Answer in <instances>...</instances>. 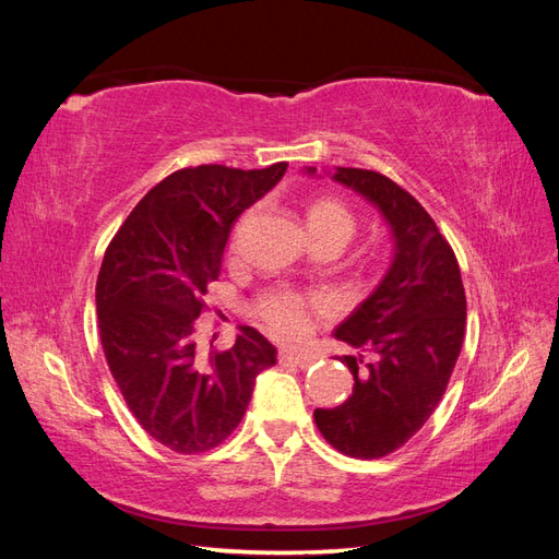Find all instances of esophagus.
Here are the masks:
<instances>
[{"label":"esophagus","instance_id":"34e87169","mask_svg":"<svg viewBox=\"0 0 559 559\" xmlns=\"http://www.w3.org/2000/svg\"><path fill=\"white\" fill-rule=\"evenodd\" d=\"M277 359H280V364H292V366H298V368L312 366V357H308V354H300L296 349H286V347H282L277 352Z\"/></svg>","mask_w":559,"mask_h":559}]
</instances>
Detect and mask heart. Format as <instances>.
Instances as JSON below:
<instances>
[{"label": "heart", "mask_w": 559, "mask_h": 559, "mask_svg": "<svg viewBox=\"0 0 559 559\" xmlns=\"http://www.w3.org/2000/svg\"><path fill=\"white\" fill-rule=\"evenodd\" d=\"M306 224L312 245H329L341 251L357 233V214L341 198L317 195L306 207ZM314 308H319L317 298L277 292L253 306V317L282 341H298L308 333Z\"/></svg>", "instance_id": "b5f03b06"}]
</instances>
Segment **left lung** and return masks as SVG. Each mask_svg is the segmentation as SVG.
<instances>
[{
    "label": "left lung",
    "mask_w": 559,
    "mask_h": 559,
    "mask_svg": "<svg viewBox=\"0 0 559 559\" xmlns=\"http://www.w3.org/2000/svg\"><path fill=\"white\" fill-rule=\"evenodd\" d=\"M335 179L376 202L396 253L378 289L335 329L337 341L364 352L343 359L352 396L317 408L314 421L337 452L380 460L408 443L441 403L464 343L466 294L450 242L408 191L359 167H337Z\"/></svg>",
    "instance_id": "1"
}]
</instances>
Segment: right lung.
I'll use <instances>...</instances> for the list:
<instances>
[{
    "label": "right lung",
    "instance_id": "obj_1",
    "mask_svg": "<svg viewBox=\"0 0 559 559\" xmlns=\"http://www.w3.org/2000/svg\"><path fill=\"white\" fill-rule=\"evenodd\" d=\"M284 173L286 163L181 167L138 202L105 251L95 300L109 370L140 427L175 452L222 445L253 380L275 364V347L251 326L230 349H205L195 319L210 310L207 284L222 273L233 224Z\"/></svg>",
    "mask_w": 559,
    "mask_h": 559
}]
</instances>
